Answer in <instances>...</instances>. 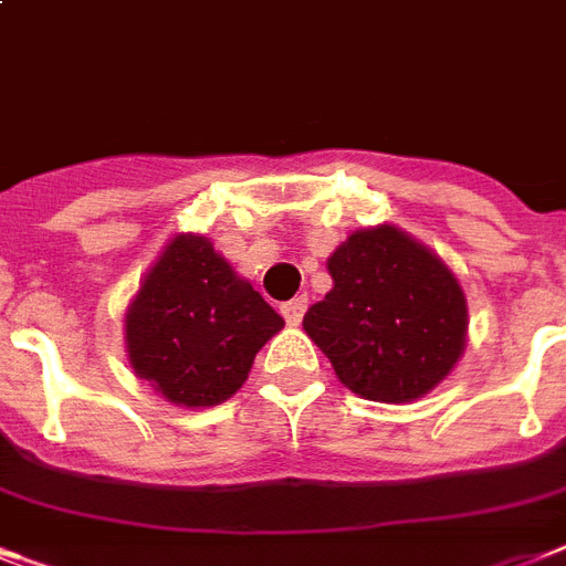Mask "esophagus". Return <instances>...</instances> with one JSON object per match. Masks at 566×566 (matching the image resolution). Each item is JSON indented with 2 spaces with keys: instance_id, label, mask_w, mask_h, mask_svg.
<instances>
[{
  "instance_id": "esophagus-1",
  "label": "esophagus",
  "mask_w": 566,
  "mask_h": 566,
  "mask_svg": "<svg viewBox=\"0 0 566 566\" xmlns=\"http://www.w3.org/2000/svg\"><path fill=\"white\" fill-rule=\"evenodd\" d=\"M305 311H307V298L305 296H296V298H291V302H284V305H282V316L287 319V325L302 323Z\"/></svg>"
}]
</instances>
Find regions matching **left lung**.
Listing matches in <instances>:
<instances>
[{"instance_id":"obj_1","label":"left lung","mask_w":566,"mask_h":566,"mask_svg":"<svg viewBox=\"0 0 566 566\" xmlns=\"http://www.w3.org/2000/svg\"><path fill=\"white\" fill-rule=\"evenodd\" d=\"M334 287L307 307V337L343 387L407 403L439 387L465 352L468 302L433 250L392 223L357 229L331 252Z\"/></svg>"}]
</instances>
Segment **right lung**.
<instances>
[{
	"label": "right lung",
	"instance_id": "add662e5",
	"mask_svg": "<svg viewBox=\"0 0 566 566\" xmlns=\"http://www.w3.org/2000/svg\"><path fill=\"white\" fill-rule=\"evenodd\" d=\"M282 328V316L203 235L174 238L124 314L133 371L195 410L232 398Z\"/></svg>",
	"mask_w": 566,
	"mask_h": 566
}]
</instances>
